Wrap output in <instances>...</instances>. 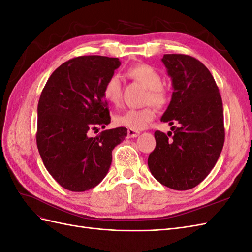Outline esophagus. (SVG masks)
<instances>
[{"label":"esophagus","mask_w":252,"mask_h":252,"mask_svg":"<svg viewBox=\"0 0 252 252\" xmlns=\"http://www.w3.org/2000/svg\"><path fill=\"white\" fill-rule=\"evenodd\" d=\"M140 134V131L133 130V129H128L127 130V136L128 138H136Z\"/></svg>","instance_id":"esophagus-1"}]
</instances>
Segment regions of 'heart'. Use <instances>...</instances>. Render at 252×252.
<instances>
[{
    "instance_id": "heart-1",
    "label": "heart",
    "mask_w": 252,
    "mask_h": 252,
    "mask_svg": "<svg viewBox=\"0 0 252 252\" xmlns=\"http://www.w3.org/2000/svg\"><path fill=\"white\" fill-rule=\"evenodd\" d=\"M127 73L148 89L146 103L154 104L158 108H164L168 104L169 94L162 85V75L154 67L147 64H136L129 67ZM121 79L118 74H112L104 84L103 96L108 103L118 104L121 100ZM155 108L149 105L142 109H127L121 112L114 117V122L119 126L142 130L155 119Z\"/></svg>"
}]
</instances>
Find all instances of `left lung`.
<instances>
[{
    "label": "left lung",
    "mask_w": 252,
    "mask_h": 252,
    "mask_svg": "<svg viewBox=\"0 0 252 252\" xmlns=\"http://www.w3.org/2000/svg\"><path fill=\"white\" fill-rule=\"evenodd\" d=\"M173 93L162 122L171 131L155 132L156 148L148 157L152 175L162 185L188 190L199 185L215 167L225 141L222 97L212 74L187 55H164Z\"/></svg>",
    "instance_id": "8db88e82"
}]
</instances>
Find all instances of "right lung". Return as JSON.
Returning a JSON list of instances; mask_svg holds the SVG:
<instances>
[{
  "instance_id": "add662e5",
  "label": "right lung",
  "mask_w": 252,
  "mask_h": 252,
  "mask_svg": "<svg viewBox=\"0 0 252 252\" xmlns=\"http://www.w3.org/2000/svg\"><path fill=\"white\" fill-rule=\"evenodd\" d=\"M120 65L118 58H73L52 72L42 90L37 149L51 177L70 191L95 187L109 170L113 148L127 135L126 128L118 127L88 136L110 123L103 87Z\"/></svg>"
}]
</instances>
